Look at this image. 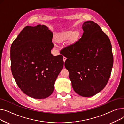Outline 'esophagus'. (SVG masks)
<instances>
[{
  "mask_svg": "<svg viewBox=\"0 0 124 124\" xmlns=\"http://www.w3.org/2000/svg\"><path fill=\"white\" fill-rule=\"evenodd\" d=\"M66 57H63V61H64V62H65V61H66Z\"/></svg>",
  "mask_w": 124,
  "mask_h": 124,
  "instance_id": "esophagus-1",
  "label": "esophagus"
}]
</instances>
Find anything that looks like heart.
Masks as SVG:
<instances>
[{
	"label": "heart",
	"mask_w": 124,
	"mask_h": 124,
	"mask_svg": "<svg viewBox=\"0 0 124 124\" xmlns=\"http://www.w3.org/2000/svg\"><path fill=\"white\" fill-rule=\"evenodd\" d=\"M72 35H73L72 31H65V32H63V33H62L61 35H60L59 36L57 37V38L56 39L57 41L58 42H59V43L63 42H64L65 41L68 40V39H69ZM76 36H77L76 34L74 33L73 35L72 38L73 39H75L76 37Z\"/></svg>",
	"instance_id": "obj_1"
}]
</instances>
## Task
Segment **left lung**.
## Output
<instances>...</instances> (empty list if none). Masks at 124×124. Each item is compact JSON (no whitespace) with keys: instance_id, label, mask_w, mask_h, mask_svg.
Returning a JSON list of instances; mask_svg holds the SVG:
<instances>
[{"instance_id":"8db88e82","label":"left lung","mask_w":124,"mask_h":124,"mask_svg":"<svg viewBox=\"0 0 124 124\" xmlns=\"http://www.w3.org/2000/svg\"><path fill=\"white\" fill-rule=\"evenodd\" d=\"M82 28L81 38L64 48L63 55L67 58L65 67L74 92L90 97L107 85L114 59L109 39L98 24L87 21Z\"/></svg>"}]
</instances>
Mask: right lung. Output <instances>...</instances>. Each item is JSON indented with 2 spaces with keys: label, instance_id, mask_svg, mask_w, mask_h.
<instances>
[{
  "label": "right lung",
  "instance_id": "right-lung-1",
  "mask_svg": "<svg viewBox=\"0 0 124 124\" xmlns=\"http://www.w3.org/2000/svg\"><path fill=\"white\" fill-rule=\"evenodd\" d=\"M53 33L44 25L27 26L11 44V70L18 87L36 99L53 93L57 78L63 68V57L54 56Z\"/></svg>",
  "mask_w": 124,
  "mask_h": 124
}]
</instances>
